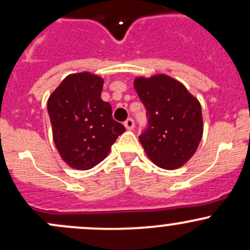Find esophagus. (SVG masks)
Returning <instances> with one entry per match:
<instances>
[{
  "label": "esophagus",
  "instance_id": "34e87169",
  "mask_svg": "<svg viewBox=\"0 0 250 250\" xmlns=\"http://www.w3.org/2000/svg\"><path fill=\"white\" fill-rule=\"evenodd\" d=\"M125 127L127 128L128 130H131V129H134V127H135V122H134V120L133 119H127L125 121Z\"/></svg>",
  "mask_w": 250,
  "mask_h": 250
}]
</instances>
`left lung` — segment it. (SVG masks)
<instances>
[{
	"label": "left lung",
	"instance_id": "8db88e82",
	"mask_svg": "<svg viewBox=\"0 0 250 250\" xmlns=\"http://www.w3.org/2000/svg\"><path fill=\"white\" fill-rule=\"evenodd\" d=\"M134 87L146 108L147 127L139 136L156 166L174 169L188 161L203 135L198 100L180 82L166 75L139 77Z\"/></svg>",
	"mask_w": 250,
	"mask_h": 250
}]
</instances>
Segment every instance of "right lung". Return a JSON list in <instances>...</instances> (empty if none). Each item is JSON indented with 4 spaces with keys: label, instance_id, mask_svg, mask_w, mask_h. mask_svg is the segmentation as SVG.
Wrapping results in <instances>:
<instances>
[{
    "label": "right lung",
    "instance_id": "1",
    "mask_svg": "<svg viewBox=\"0 0 250 250\" xmlns=\"http://www.w3.org/2000/svg\"><path fill=\"white\" fill-rule=\"evenodd\" d=\"M103 79L90 72L67 76L47 102L53 141L60 156L76 169L101 163L125 125L112 119L111 105L101 98Z\"/></svg>",
    "mask_w": 250,
    "mask_h": 250
}]
</instances>
